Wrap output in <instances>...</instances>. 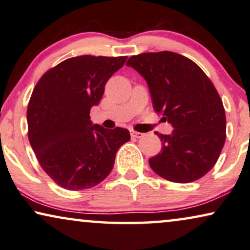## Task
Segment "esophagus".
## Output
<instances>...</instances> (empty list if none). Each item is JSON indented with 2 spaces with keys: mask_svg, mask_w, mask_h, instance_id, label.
I'll return each instance as SVG.
<instances>
[{
  "mask_svg": "<svg viewBox=\"0 0 250 250\" xmlns=\"http://www.w3.org/2000/svg\"><path fill=\"white\" fill-rule=\"evenodd\" d=\"M143 136H144V134H142V132H138L135 130L131 131V137H134V138H142Z\"/></svg>",
  "mask_w": 250,
  "mask_h": 250,
  "instance_id": "1",
  "label": "esophagus"
}]
</instances>
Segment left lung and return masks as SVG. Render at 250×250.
I'll return each mask as SVG.
<instances>
[{
	"mask_svg": "<svg viewBox=\"0 0 250 250\" xmlns=\"http://www.w3.org/2000/svg\"><path fill=\"white\" fill-rule=\"evenodd\" d=\"M127 66L147 82L153 108L174 127L155 132L161 152L148 160L153 171L175 183H191L214 167L226 138L224 106L205 72L171 51L132 56Z\"/></svg>",
	"mask_w": 250,
	"mask_h": 250,
	"instance_id": "left-lung-1",
	"label": "left lung"
}]
</instances>
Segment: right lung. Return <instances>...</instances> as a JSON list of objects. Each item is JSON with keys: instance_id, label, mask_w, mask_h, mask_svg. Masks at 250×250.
Segmentation results:
<instances>
[{"instance_id": "right-lung-1", "label": "right lung", "mask_w": 250, "mask_h": 250, "mask_svg": "<svg viewBox=\"0 0 250 250\" xmlns=\"http://www.w3.org/2000/svg\"><path fill=\"white\" fill-rule=\"evenodd\" d=\"M127 57L79 56L49 69L36 83L27 108L28 139L43 170L69 191L94 188L107 177L127 129L92 125L105 84Z\"/></svg>"}]
</instances>
